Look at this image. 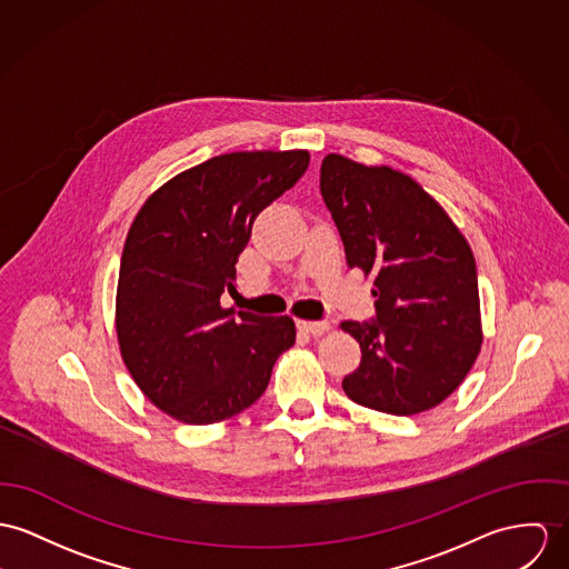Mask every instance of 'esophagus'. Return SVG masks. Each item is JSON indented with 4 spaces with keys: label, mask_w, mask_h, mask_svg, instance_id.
Instances as JSON below:
<instances>
[{
    "label": "esophagus",
    "mask_w": 569,
    "mask_h": 569,
    "mask_svg": "<svg viewBox=\"0 0 569 569\" xmlns=\"http://www.w3.org/2000/svg\"><path fill=\"white\" fill-rule=\"evenodd\" d=\"M299 327L309 336H322L325 331H329L331 325L327 320H301Z\"/></svg>",
    "instance_id": "1"
}]
</instances>
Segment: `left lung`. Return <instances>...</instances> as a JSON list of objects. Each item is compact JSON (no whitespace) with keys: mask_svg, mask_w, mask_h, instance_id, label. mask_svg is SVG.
<instances>
[{"mask_svg":"<svg viewBox=\"0 0 569 569\" xmlns=\"http://www.w3.org/2000/svg\"><path fill=\"white\" fill-rule=\"evenodd\" d=\"M320 192L349 268L375 277L377 318L340 327L361 349L342 381L352 402L413 416L446 400L481 350L472 249L438 201L409 176L329 153Z\"/></svg>","mask_w":569,"mask_h":569,"instance_id":"left-lung-1","label":"left lung"}]
</instances>
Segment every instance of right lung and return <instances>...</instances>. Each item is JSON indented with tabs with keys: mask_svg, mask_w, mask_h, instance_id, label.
Returning a JSON list of instances; mask_svg holds the SVG:
<instances>
[{
	"mask_svg": "<svg viewBox=\"0 0 569 569\" xmlns=\"http://www.w3.org/2000/svg\"><path fill=\"white\" fill-rule=\"evenodd\" d=\"M309 153L233 151L160 186L131 222L117 286V338L131 379L164 413L214 425L251 407L297 340L290 316L220 307L253 220L290 190Z\"/></svg>",
	"mask_w": 569,
	"mask_h": 569,
	"instance_id": "1",
	"label": "right lung"
}]
</instances>
